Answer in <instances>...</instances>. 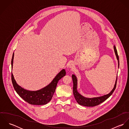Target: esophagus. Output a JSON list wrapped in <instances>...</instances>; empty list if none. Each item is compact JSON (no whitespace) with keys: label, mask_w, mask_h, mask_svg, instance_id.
Returning a JSON list of instances; mask_svg holds the SVG:
<instances>
[{"label":"esophagus","mask_w":129,"mask_h":129,"mask_svg":"<svg viewBox=\"0 0 129 129\" xmlns=\"http://www.w3.org/2000/svg\"><path fill=\"white\" fill-rule=\"evenodd\" d=\"M74 67H75V66H74V62L70 63V64H69V68L71 69V70H73L74 68Z\"/></svg>","instance_id":"obj_1"}]
</instances>
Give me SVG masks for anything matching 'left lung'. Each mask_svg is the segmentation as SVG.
Masks as SVG:
<instances>
[{
  "instance_id": "obj_1",
  "label": "left lung",
  "mask_w": 129,
  "mask_h": 129,
  "mask_svg": "<svg viewBox=\"0 0 129 129\" xmlns=\"http://www.w3.org/2000/svg\"><path fill=\"white\" fill-rule=\"evenodd\" d=\"M114 52H115V55L116 56L117 59L118 60V68H119V56L118 55L117 49H116L115 45L114 46ZM72 78H73V83H74L73 93H74V98H75L76 101L79 105H82L84 106H87V107H93V106H97V105L101 104L104 101H105L107 99H108L112 94V93H113L114 91L115 90V89L116 88V83H117V79L116 80V82H115L114 86L113 89L108 94L103 95L102 96H99V97H97L87 98V97H85L81 95L79 92L77 91V79L76 76L74 74H73Z\"/></svg>"
}]
</instances>
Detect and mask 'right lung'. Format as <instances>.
Listing matches in <instances>:
<instances>
[{
	"instance_id": "add662e5",
	"label": "right lung",
	"mask_w": 129,
	"mask_h": 129,
	"mask_svg": "<svg viewBox=\"0 0 129 129\" xmlns=\"http://www.w3.org/2000/svg\"><path fill=\"white\" fill-rule=\"evenodd\" d=\"M14 55V54L13 53L11 59L12 70ZM66 74V72L65 70H62L55 76L50 84L46 87L37 91L28 90L19 86L16 83L12 73L11 74V79L15 90L24 100L32 105H42L47 104L51 100L55 92L58 80L65 76Z\"/></svg>"
}]
</instances>
